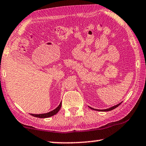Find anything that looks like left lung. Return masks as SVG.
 Returning a JSON list of instances; mask_svg holds the SVG:
<instances>
[{
	"label": "left lung",
	"instance_id": "8db88e82",
	"mask_svg": "<svg viewBox=\"0 0 146 146\" xmlns=\"http://www.w3.org/2000/svg\"><path fill=\"white\" fill-rule=\"evenodd\" d=\"M121 103H119V104H117V105H116V106H113V107H111V108H108V109H106V110H96V109H93L92 108H90V107H89L90 108V109H92V110H97V111H111V110H114L115 108H117L118 107V106L120 105Z\"/></svg>",
	"mask_w": 146,
	"mask_h": 146
}]
</instances>
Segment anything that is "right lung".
Segmentation results:
<instances>
[{
    "label": "right lung",
    "mask_w": 146,
    "mask_h": 146,
    "mask_svg": "<svg viewBox=\"0 0 146 146\" xmlns=\"http://www.w3.org/2000/svg\"><path fill=\"white\" fill-rule=\"evenodd\" d=\"M61 106H62V102L60 104V105L56 108L55 110H52V111H50L48 113H42V114H31L32 116H34L35 117H38V118H48V117H52L53 115H56L57 113L59 111Z\"/></svg>",
    "instance_id": "1"
}]
</instances>
